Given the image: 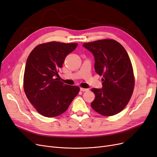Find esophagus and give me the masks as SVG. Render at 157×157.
Here are the masks:
<instances>
[{"label": "esophagus", "instance_id": "1", "mask_svg": "<svg viewBox=\"0 0 157 157\" xmlns=\"http://www.w3.org/2000/svg\"><path fill=\"white\" fill-rule=\"evenodd\" d=\"M80 91H88V89H86V88H80Z\"/></svg>", "mask_w": 157, "mask_h": 157}]
</instances>
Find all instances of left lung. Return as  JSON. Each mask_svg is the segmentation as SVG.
I'll use <instances>...</instances> for the list:
<instances>
[{"mask_svg":"<svg viewBox=\"0 0 157 157\" xmlns=\"http://www.w3.org/2000/svg\"><path fill=\"white\" fill-rule=\"evenodd\" d=\"M83 46L92 52L95 72L103 77L102 89H91L95 95L91 108L102 116L116 115L125 109L133 93L135 79L130 58L120 43L111 39Z\"/></svg>","mask_w":157,"mask_h":157,"instance_id":"8db88e82","label":"left lung"}]
</instances>
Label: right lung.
I'll use <instances>...</instances> for the list:
<instances>
[{
	"instance_id": "add662e5",
	"label": "right lung",
	"mask_w": 157,
	"mask_h": 157,
	"mask_svg": "<svg viewBox=\"0 0 157 157\" xmlns=\"http://www.w3.org/2000/svg\"><path fill=\"white\" fill-rule=\"evenodd\" d=\"M78 44L51 41L37 45L27 58L23 78L25 93L41 115L56 117L66 112L80 88L63 84L58 72L65 58Z\"/></svg>"
}]
</instances>
